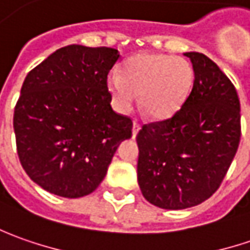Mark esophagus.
<instances>
[{"label":"esophagus","mask_w":250,"mask_h":250,"mask_svg":"<svg viewBox=\"0 0 250 250\" xmlns=\"http://www.w3.org/2000/svg\"><path fill=\"white\" fill-rule=\"evenodd\" d=\"M140 128H141V125H138L137 122H134L133 123V137L135 138V135L138 134V131H140Z\"/></svg>","instance_id":"esophagus-1"}]
</instances>
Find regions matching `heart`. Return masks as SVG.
<instances>
[{"instance_id": "1", "label": "heart", "mask_w": 250, "mask_h": 250, "mask_svg": "<svg viewBox=\"0 0 250 250\" xmlns=\"http://www.w3.org/2000/svg\"><path fill=\"white\" fill-rule=\"evenodd\" d=\"M106 83L119 112H130L140 94L142 112L165 120L176 115L189 97L194 70L184 58L145 52L128 59L122 73L112 70Z\"/></svg>"}]
</instances>
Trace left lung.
Listing matches in <instances>:
<instances>
[{
	"mask_svg": "<svg viewBox=\"0 0 250 250\" xmlns=\"http://www.w3.org/2000/svg\"><path fill=\"white\" fill-rule=\"evenodd\" d=\"M194 85L183 108L137 134L138 185L152 205L181 210L217 191L241 140V109L234 84L211 59L185 52Z\"/></svg>",
	"mask_w": 250,
	"mask_h": 250,
	"instance_id": "8db88e82",
	"label": "left lung"
}]
</instances>
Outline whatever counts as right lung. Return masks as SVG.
Returning a JSON list of instances; mask_svg holds the SVG:
<instances>
[{
    "label": "right lung",
    "mask_w": 250,
    "mask_h": 250,
    "mask_svg": "<svg viewBox=\"0 0 250 250\" xmlns=\"http://www.w3.org/2000/svg\"><path fill=\"white\" fill-rule=\"evenodd\" d=\"M115 48L67 45L26 76L13 130L21 165L42 189L63 198L94 192L133 122L110 106Z\"/></svg>",
    "instance_id": "obj_1"
}]
</instances>
